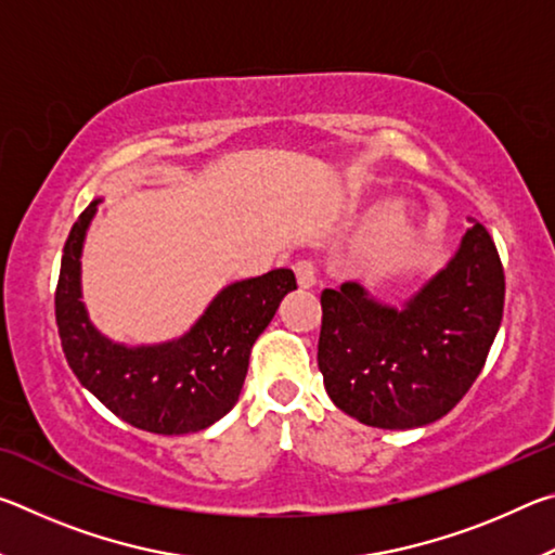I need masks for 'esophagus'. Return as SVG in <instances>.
<instances>
[{"mask_svg":"<svg viewBox=\"0 0 555 555\" xmlns=\"http://www.w3.org/2000/svg\"><path fill=\"white\" fill-rule=\"evenodd\" d=\"M296 271V281H298V288H313L315 286V269L311 261H298V264L294 267Z\"/></svg>","mask_w":555,"mask_h":555,"instance_id":"obj_1","label":"esophagus"}]
</instances>
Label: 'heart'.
Listing matches in <instances>:
<instances>
[{
  "instance_id": "1",
  "label": "heart",
  "mask_w": 555,
  "mask_h": 555,
  "mask_svg": "<svg viewBox=\"0 0 555 555\" xmlns=\"http://www.w3.org/2000/svg\"><path fill=\"white\" fill-rule=\"evenodd\" d=\"M372 203H364V208ZM430 240L434 220L416 203L391 198L382 203L347 244L345 261L354 276L387 281L418 264Z\"/></svg>"
}]
</instances>
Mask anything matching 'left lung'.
Returning <instances> with one entry per match:
<instances>
[{"mask_svg":"<svg viewBox=\"0 0 555 555\" xmlns=\"http://www.w3.org/2000/svg\"><path fill=\"white\" fill-rule=\"evenodd\" d=\"M399 306L357 281L325 288L318 367L327 397L364 426L409 430L443 418L473 387L504 311V269L480 222Z\"/></svg>","mask_w":555,"mask_h":555,"instance_id":"1","label":"left lung"}]
</instances>
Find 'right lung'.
<instances>
[{"instance_id": "1", "label": "right lung", "mask_w": 555, "mask_h": 555, "mask_svg": "<svg viewBox=\"0 0 555 555\" xmlns=\"http://www.w3.org/2000/svg\"><path fill=\"white\" fill-rule=\"evenodd\" d=\"M102 198L73 224L63 247L55 323L70 370L92 397L134 428L158 436L198 434L230 413L247 377L249 354L279 304L296 288L291 269H274L218 291L191 331L164 343L112 340L82 304V247Z\"/></svg>"}]
</instances>
